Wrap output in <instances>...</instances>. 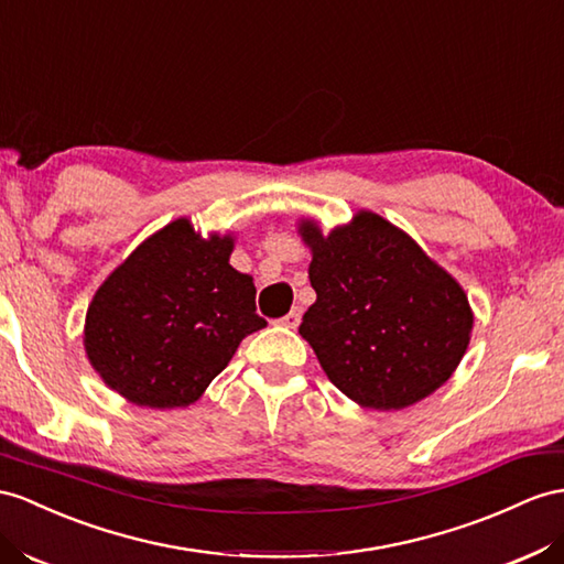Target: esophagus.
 I'll list each match as a JSON object with an SVG mask.
<instances>
[{"label": "esophagus", "instance_id": "34e87169", "mask_svg": "<svg viewBox=\"0 0 564 564\" xmlns=\"http://www.w3.org/2000/svg\"><path fill=\"white\" fill-rule=\"evenodd\" d=\"M300 319H302V312H300V310H291L285 316H281V324H283L285 328H297Z\"/></svg>", "mask_w": 564, "mask_h": 564}]
</instances>
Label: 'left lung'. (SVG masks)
<instances>
[{"instance_id": "obj_1", "label": "left lung", "mask_w": 564, "mask_h": 564, "mask_svg": "<svg viewBox=\"0 0 564 564\" xmlns=\"http://www.w3.org/2000/svg\"><path fill=\"white\" fill-rule=\"evenodd\" d=\"M300 234L316 291L300 336L338 391L362 408L400 410L451 379L474 322L451 273L371 212L328 236L312 221Z\"/></svg>"}]
</instances>
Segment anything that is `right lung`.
Masks as SVG:
<instances>
[{"label":"right lung","instance_id":"right-lung-1","mask_svg":"<svg viewBox=\"0 0 564 564\" xmlns=\"http://www.w3.org/2000/svg\"><path fill=\"white\" fill-rule=\"evenodd\" d=\"M234 240L178 219L144 240L99 288L85 350L99 377L140 408L195 402L245 336L264 328L252 276L228 264Z\"/></svg>","mask_w":564,"mask_h":564}]
</instances>
